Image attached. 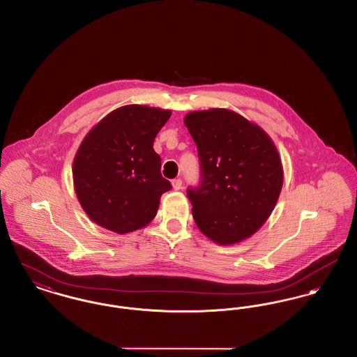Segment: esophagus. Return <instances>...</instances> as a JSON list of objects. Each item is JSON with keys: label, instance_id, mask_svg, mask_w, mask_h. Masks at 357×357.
Here are the masks:
<instances>
[{"label": "esophagus", "instance_id": "1", "mask_svg": "<svg viewBox=\"0 0 357 357\" xmlns=\"http://www.w3.org/2000/svg\"><path fill=\"white\" fill-rule=\"evenodd\" d=\"M172 189L174 190H181L182 189V181L181 179H174L172 182Z\"/></svg>", "mask_w": 357, "mask_h": 357}]
</instances>
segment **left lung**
Segmentation results:
<instances>
[{
	"mask_svg": "<svg viewBox=\"0 0 357 357\" xmlns=\"http://www.w3.org/2000/svg\"><path fill=\"white\" fill-rule=\"evenodd\" d=\"M183 121L197 144L202 178L188 190L197 227L220 245L251 237L273 213L283 186L273 139L229 109L190 112Z\"/></svg>",
	"mask_w": 357,
	"mask_h": 357,
	"instance_id": "1",
	"label": "left lung"
}]
</instances>
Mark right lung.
Returning <instances> with one entry per match:
<instances>
[{
  "label": "right lung",
  "mask_w": 357,
  "mask_h": 357,
  "mask_svg": "<svg viewBox=\"0 0 357 357\" xmlns=\"http://www.w3.org/2000/svg\"><path fill=\"white\" fill-rule=\"evenodd\" d=\"M171 110L126 105L84 136L73 163L77 198L91 221L107 231H137L155 218L171 183L160 174L153 140Z\"/></svg>",
  "instance_id": "1"
}]
</instances>
